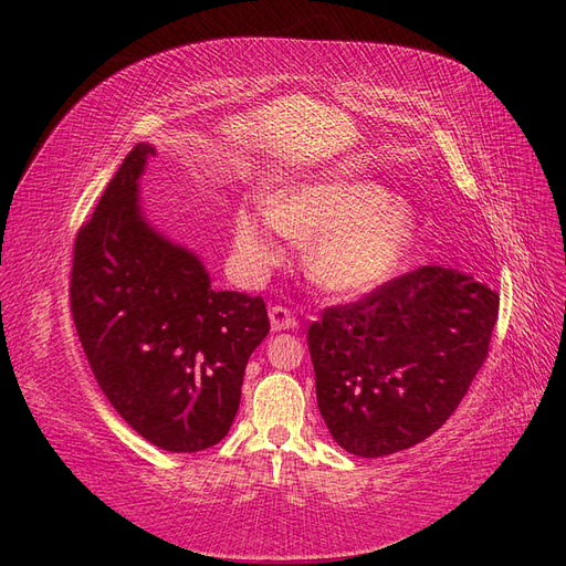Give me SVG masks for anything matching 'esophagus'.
<instances>
[{"instance_id": "obj_1", "label": "esophagus", "mask_w": 566, "mask_h": 566, "mask_svg": "<svg viewBox=\"0 0 566 566\" xmlns=\"http://www.w3.org/2000/svg\"><path fill=\"white\" fill-rule=\"evenodd\" d=\"M269 321H271V331L281 333V331H295L297 328V318L295 314L285 310V306H271L269 310Z\"/></svg>"}]
</instances>
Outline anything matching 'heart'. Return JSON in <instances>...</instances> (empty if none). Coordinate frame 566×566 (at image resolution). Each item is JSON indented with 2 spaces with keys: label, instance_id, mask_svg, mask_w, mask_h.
Returning <instances> with one entry per match:
<instances>
[{
  "label": "heart",
  "instance_id": "obj_1",
  "mask_svg": "<svg viewBox=\"0 0 566 566\" xmlns=\"http://www.w3.org/2000/svg\"><path fill=\"white\" fill-rule=\"evenodd\" d=\"M293 233L316 238L312 269L342 295H364L387 283L416 241V219L403 200L358 179H318L254 196L233 214V245L243 269L260 276L293 250Z\"/></svg>",
  "mask_w": 566,
  "mask_h": 566
}]
</instances>
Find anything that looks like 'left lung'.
<instances>
[{
  "label": "left lung",
  "mask_w": 566,
  "mask_h": 566,
  "mask_svg": "<svg viewBox=\"0 0 566 566\" xmlns=\"http://www.w3.org/2000/svg\"><path fill=\"white\" fill-rule=\"evenodd\" d=\"M499 293L470 273L420 266L306 333L333 439L361 458L416 447L451 418L489 354Z\"/></svg>",
  "instance_id": "1"
}]
</instances>
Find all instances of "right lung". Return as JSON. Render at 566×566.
<instances>
[{
	"instance_id": "1",
	"label": "right lung",
	"mask_w": 566,
	"mask_h": 566,
	"mask_svg": "<svg viewBox=\"0 0 566 566\" xmlns=\"http://www.w3.org/2000/svg\"><path fill=\"white\" fill-rule=\"evenodd\" d=\"M153 156L136 144L77 231L71 310L119 418L153 447L196 453L229 434L269 316L262 297L212 287L200 256L146 219L139 179Z\"/></svg>"
}]
</instances>
